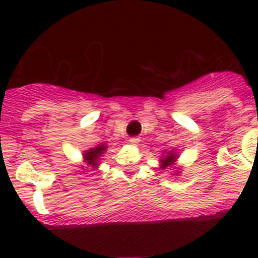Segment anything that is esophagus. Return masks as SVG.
Instances as JSON below:
<instances>
[{
  "label": "esophagus",
  "mask_w": 258,
  "mask_h": 258,
  "mask_svg": "<svg viewBox=\"0 0 258 258\" xmlns=\"http://www.w3.org/2000/svg\"><path fill=\"white\" fill-rule=\"evenodd\" d=\"M138 142H140V138H137V137L129 138V143H131V145H138Z\"/></svg>",
  "instance_id": "1"
}]
</instances>
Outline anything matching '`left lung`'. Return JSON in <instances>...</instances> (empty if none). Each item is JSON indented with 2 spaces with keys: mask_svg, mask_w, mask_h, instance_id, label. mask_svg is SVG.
<instances>
[{
  "mask_svg": "<svg viewBox=\"0 0 258 258\" xmlns=\"http://www.w3.org/2000/svg\"><path fill=\"white\" fill-rule=\"evenodd\" d=\"M177 157L178 154L173 150H170L169 152H166V155H161L160 159V169H168V168H173L177 163Z\"/></svg>",
  "mask_w": 258,
  "mask_h": 258,
  "instance_id": "8db88e82",
  "label": "left lung"
}]
</instances>
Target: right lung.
Returning a JSON list of instances; mask_svg holds the SVG:
<instances>
[{"label": "right lung", "mask_w": 258, "mask_h": 258, "mask_svg": "<svg viewBox=\"0 0 258 258\" xmlns=\"http://www.w3.org/2000/svg\"><path fill=\"white\" fill-rule=\"evenodd\" d=\"M107 150V146L106 145H99L94 149H90V150H86L84 151L83 154V159H84V163L86 165L92 166V168H97L99 165V160H101V156L106 152Z\"/></svg>", "instance_id": "obj_1"}]
</instances>
